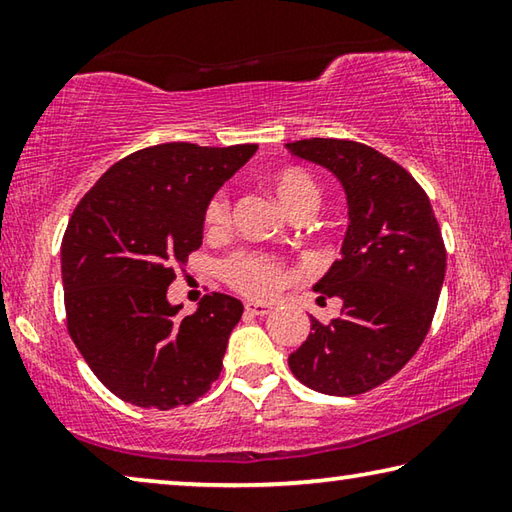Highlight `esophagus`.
Wrapping results in <instances>:
<instances>
[{"mask_svg":"<svg viewBox=\"0 0 512 512\" xmlns=\"http://www.w3.org/2000/svg\"><path fill=\"white\" fill-rule=\"evenodd\" d=\"M273 307L266 305V302H246V311L253 316H266Z\"/></svg>","mask_w":512,"mask_h":512,"instance_id":"obj_1","label":"esophagus"}]
</instances>
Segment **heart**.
Returning <instances> with one entry per match:
<instances>
[{
    "mask_svg": "<svg viewBox=\"0 0 512 512\" xmlns=\"http://www.w3.org/2000/svg\"><path fill=\"white\" fill-rule=\"evenodd\" d=\"M275 196L280 198L284 210L291 216H298L302 212H316L320 203V189L316 180L309 176L305 169L300 167H284L273 171L268 176ZM205 228L212 235H219L230 223V194L228 189H219L210 203L205 205L203 214ZM232 287L248 293V296H271L275 289H280L284 282V266L277 262L275 257L266 253H257V250H239L232 257H228L221 266Z\"/></svg>",
    "mask_w": 512,
    "mask_h": 512,
    "instance_id": "1",
    "label": "heart"
}]
</instances>
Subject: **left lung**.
<instances>
[{"instance_id": "obj_1", "label": "left lung", "mask_w": 512, "mask_h": 512, "mask_svg": "<svg viewBox=\"0 0 512 512\" xmlns=\"http://www.w3.org/2000/svg\"><path fill=\"white\" fill-rule=\"evenodd\" d=\"M287 149L341 180L350 219L341 257L314 287L343 300L341 316L311 318L289 368L318 393L361 395L397 375L429 332L447 264L440 225L411 173L372 146L311 137Z\"/></svg>"}]
</instances>
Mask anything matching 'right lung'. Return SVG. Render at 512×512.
Returning <instances> with one entry per match:
<instances>
[{"label": "right lung", "mask_w": 512, "mask_h": 512, "mask_svg": "<svg viewBox=\"0 0 512 512\" xmlns=\"http://www.w3.org/2000/svg\"><path fill=\"white\" fill-rule=\"evenodd\" d=\"M255 151L149 146L112 164L76 205L60 246L67 332L119 400L167 411L219 379L244 305L212 293L180 318L167 289L203 244L205 205Z\"/></svg>", "instance_id": "add662e5"}]
</instances>
